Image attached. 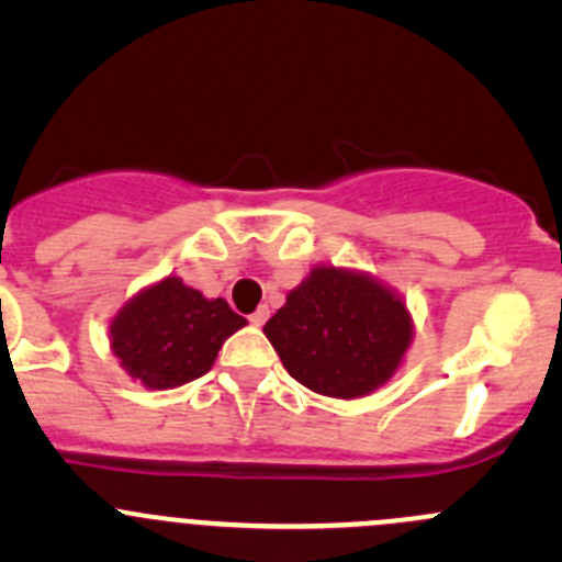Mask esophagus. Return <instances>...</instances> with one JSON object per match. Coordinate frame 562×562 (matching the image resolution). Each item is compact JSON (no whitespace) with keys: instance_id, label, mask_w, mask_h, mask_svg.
Returning <instances> with one entry per match:
<instances>
[{"instance_id":"esophagus-1","label":"esophagus","mask_w":562,"mask_h":562,"mask_svg":"<svg viewBox=\"0 0 562 562\" xmlns=\"http://www.w3.org/2000/svg\"><path fill=\"white\" fill-rule=\"evenodd\" d=\"M266 321H269V307H258L249 315V323H252V326H263Z\"/></svg>"}]
</instances>
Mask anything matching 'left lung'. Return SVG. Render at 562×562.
I'll use <instances>...</instances> for the list:
<instances>
[{"label": "left lung", "mask_w": 562, "mask_h": 562, "mask_svg": "<svg viewBox=\"0 0 562 562\" xmlns=\"http://www.w3.org/2000/svg\"><path fill=\"white\" fill-rule=\"evenodd\" d=\"M288 375L315 394L356 400L391 381L413 342L400 293L364 271L315 266L266 321Z\"/></svg>", "instance_id": "left-lung-1"}]
</instances>
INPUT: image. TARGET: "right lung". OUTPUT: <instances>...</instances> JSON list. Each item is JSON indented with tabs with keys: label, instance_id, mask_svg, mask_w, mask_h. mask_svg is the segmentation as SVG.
Returning a JSON list of instances; mask_svg holds the SVG:
<instances>
[{
	"label": "right lung",
	"instance_id": "add662e5",
	"mask_svg": "<svg viewBox=\"0 0 562 562\" xmlns=\"http://www.w3.org/2000/svg\"><path fill=\"white\" fill-rule=\"evenodd\" d=\"M241 326L247 321L225 299H206L179 277H166L113 315L108 339L133 381L162 391L206 375L225 339Z\"/></svg>",
	"mask_w": 562,
	"mask_h": 562
}]
</instances>
